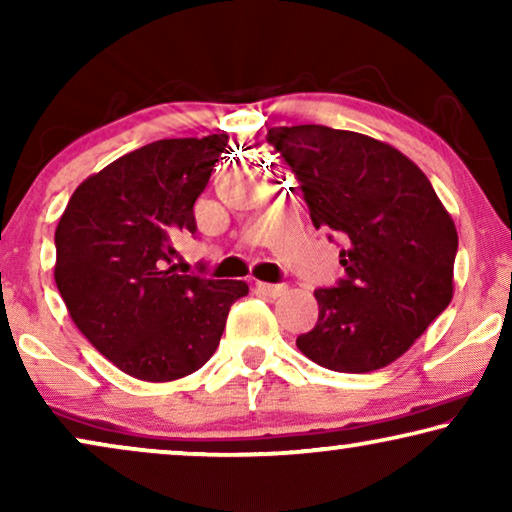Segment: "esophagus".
I'll return each instance as SVG.
<instances>
[{
    "label": "esophagus",
    "instance_id": "esophagus-1",
    "mask_svg": "<svg viewBox=\"0 0 512 512\" xmlns=\"http://www.w3.org/2000/svg\"><path fill=\"white\" fill-rule=\"evenodd\" d=\"M256 291L263 293V296L268 298H277L282 296V293L286 291L284 284H268V282H256Z\"/></svg>",
    "mask_w": 512,
    "mask_h": 512
}]
</instances>
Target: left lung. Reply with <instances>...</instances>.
Masks as SVG:
<instances>
[{"instance_id": "left-lung-1", "label": "left lung", "mask_w": 512, "mask_h": 512, "mask_svg": "<svg viewBox=\"0 0 512 512\" xmlns=\"http://www.w3.org/2000/svg\"><path fill=\"white\" fill-rule=\"evenodd\" d=\"M314 228L340 237L345 277L317 289L319 319L296 345L335 373H370L415 345L450 305L459 237L431 181L380 139L326 125L270 128Z\"/></svg>"}]
</instances>
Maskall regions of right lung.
Wrapping results in <instances>:
<instances>
[{
    "mask_svg": "<svg viewBox=\"0 0 512 512\" xmlns=\"http://www.w3.org/2000/svg\"><path fill=\"white\" fill-rule=\"evenodd\" d=\"M228 135L160 139L88 177L55 228V284L97 352L144 382L205 366L240 279L179 275L174 240L195 233L193 205Z\"/></svg>",
    "mask_w": 512,
    "mask_h": 512,
    "instance_id": "obj_1",
    "label": "right lung"
}]
</instances>
